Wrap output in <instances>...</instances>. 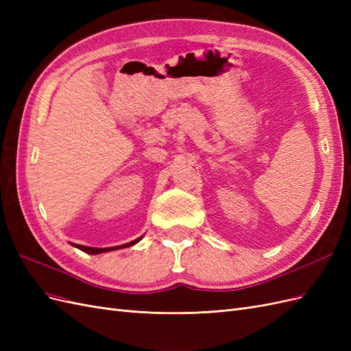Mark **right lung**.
I'll list each match as a JSON object with an SVG mask.
<instances>
[{
  "mask_svg": "<svg viewBox=\"0 0 351 351\" xmlns=\"http://www.w3.org/2000/svg\"><path fill=\"white\" fill-rule=\"evenodd\" d=\"M141 239H142V237L136 239V240H133V241H130V243L121 244V246H114V247H88V246H82V244H74V243H71V244H73L74 247L80 249V250H82V252H84V253H89V254H98V253H105V252H111V250H117V249H123V247L133 246V244H136L137 241H141Z\"/></svg>",
  "mask_w": 351,
  "mask_h": 351,
  "instance_id": "add662e5",
  "label": "right lung"
}]
</instances>
